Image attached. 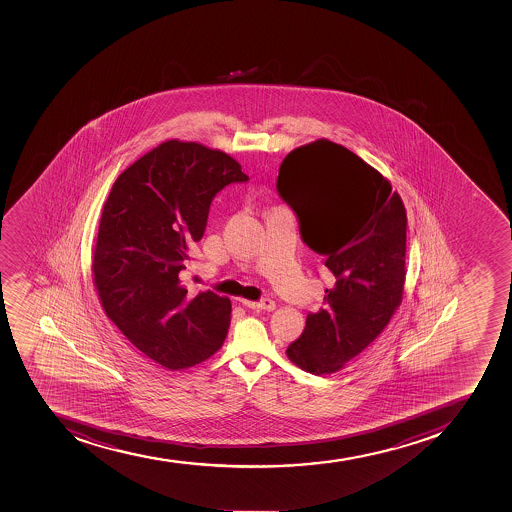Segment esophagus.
Masks as SVG:
<instances>
[{"label": "esophagus", "mask_w": 512, "mask_h": 512, "mask_svg": "<svg viewBox=\"0 0 512 512\" xmlns=\"http://www.w3.org/2000/svg\"><path fill=\"white\" fill-rule=\"evenodd\" d=\"M245 307L252 308V310H267V312H272L275 310V302L270 300V298H263L260 302H250V300H242Z\"/></svg>", "instance_id": "1"}]
</instances>
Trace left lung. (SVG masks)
<instances>
[{"label": "left lung", "instance_id": "obj_1", "mask_svg": "<svg viewBox=\"0 0 512 512\" xmlns=\"http://www.w3.org/2000/svg\"><path fill=\"white\" fill-rule=\"evenodd\" d=\"M277 189L298 220L305 244L325 255L333 287L310 313L288 360L331 375L381 335L403 300L406 209L375 167L328 139L283 159Z\"/></svg>", "mask_w": 512, "mask_h": 512}]
</instances>
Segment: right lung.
Segmentation results:
<instances>
[{"label": "right lung", "mask_w": 512, "mask_h": 512, "mask_svg": "<svg viewBox=\"0 0 512 512\" xmlns=\"http://www.w3.org/2000/svg\"><path fill=\"white\" fill-rule=\"evenodd\" d=\"M245 181L229 154L171 139L127 167L104 202L91 265L99 302L167 370L199 365L224 345L232 303L210 290L187 292L181 272L215 194Z\"/></svg>", "instance_id": "1"}]
</instances>
